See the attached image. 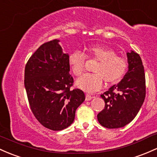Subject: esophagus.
Returning a JSON list of instances; mask_svg holds the SVG:
<instances>
[{
    "label": "esophagus",
    "mask_w": 157,
    "mask_h": 157,
    "mask_svg": "<svg viewBox=\"0 0 157 157\" xmlns=\"http://www.w3.org/2000/svg\"><path fill=\"white\" fill-rule=\"evenodd\" d=\"M92 98H93V97H92V96H90V94H86V97H85V100L86 101L90 100V99H91Z\"/></svg>",
    "instance_id": "34e87169"
}]
</instances>
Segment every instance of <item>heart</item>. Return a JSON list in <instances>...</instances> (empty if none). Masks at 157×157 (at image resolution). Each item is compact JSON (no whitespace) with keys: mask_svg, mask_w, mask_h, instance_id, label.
I'll return each instance as SVG.
<instances>
[{"mask_svg":"<svg viewBox=\"0 0 157 157\" xmlns=\"http://www.w3.org/2000/svg\"><path fill=\"white\" fill-rule=\"evenodd\" d=\"M87 57L99 60L94 70L95 73L85 74L75 82L77 87L87 92L99 90L103 85V79L107 83L116 82L124 75L128 67L127 60L124 56L116 55L112 48L90 47L87 48ZM86 58V55L80 51L74 52L70 55L69 63L76 76L85 72Z\"/></svg>","mask_w":157,"mask_h":157,"instance_id":"obj_1","label":"heart"}]
</instances>
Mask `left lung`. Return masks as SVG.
<instances>
[{
	"label": "left lung",
	"mask_w": 157,
	"mask_h": 157,
	"mask_svg": "<svg viewBox=\"0 0 157 157\" xmlns=\"http://www.w3.org/2000/svg\"><path fill=\"white\" fill-rule=\"evenodd\" d=\"M128 71L122 80L101 95L105 108L97 114L102 126L117 129L130 123L137 115L146 94L144 66L139 54L126 53Z\"/></svg>",
	"instance_id": "1"
}]
</instances>
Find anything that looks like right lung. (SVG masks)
<instances>
[{
    "instance_id": "add662e5",
    "label": "right lung",
    "mask_w": 157,
    "mask_h": 157,
    "mask_svg": "<svg viewBox=\"0 0 157 157\" xmlns=\"http://www.w3.org/2000/svg\"><path fill=\"white\" fill-rule=\"evenodd\" d=\"M69 58L59 40H54L40 45L25 66V87L32 112L42 125L54 131L71 125L85 99L82 90L70 88L73 78Z\"/></svg>"
}]
</instances>
